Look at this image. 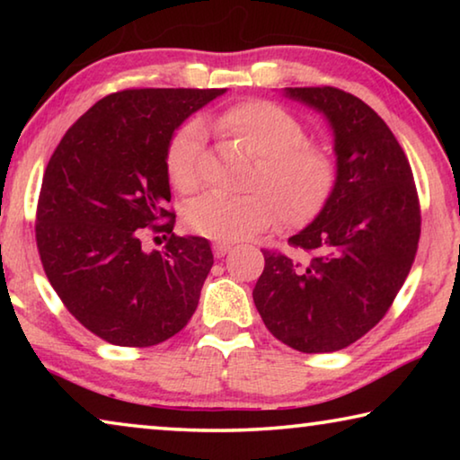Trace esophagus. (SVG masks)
<instances>
[{"label": "esophagus", "mask_w": 460, "mask_h": 460, "mask_svg": "<svg viewBox=\"0 0 460 460\" xmlns=\"http://www.w3.org/2000/svg\"><path fill=\"white\" fill-rule=\"evenodd\" d=\"M231 243H213V253L215 258H225L231 252Z\"/></svg>", "instance_id": "esophagus-1"}]
</instances>
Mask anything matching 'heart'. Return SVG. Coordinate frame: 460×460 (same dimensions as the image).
Returning <instances> with one entry per match:
<instances>
[{"mask_svg":"<svg viewBox=\"0 0 460 460\" xmlns=\"http://www.w3.org/2000/svg\"><path fill=\"white\" fill-rule=\"evenodd\" d=\"M223 142L255 155L241 197L207 194L186 211V223L215 241L249 239L282 219L300 227L321 215L337 184V162L329 147L306 139V128L271 101L247 99L205 119ZM205 131L190 121L176 131L166 152L170 184L181 194L197 192L205 174Z\"/></svg>","mask_w":460,"mask_h":460,"instance_id":"b5f03b06","label":"heart"}]
</instances>
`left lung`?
Returning <instances> with one entry per match:
<instances>
[{
  "label": "left lung",
  "mask_w": 460,
  "mask_h": 460,
  "mask_svg": "<svg viewBox=\"0 0 460 460\" xmlns=\"http://www.w3.org/2000/svg\"><path fill=\"white\" fill-rule=\"evenodd\" d=\"M286 95L329 119L337 184L321 215L288 239L300 260L261 249L266 268L253 302L284 345L332 353L394 305L416 258L422 215L406 154L367 103L334 87H288Z\"/></svg>",
  "instance_id": "left-lung-1"
}]
</instances>
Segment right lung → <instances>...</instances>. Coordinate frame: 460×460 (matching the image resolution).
Wrapping results in <instances>:
<instances>
[{"mask_svg": "<svg viewBox=\"0 0 460 460\" xmlns=\"http://www.w3.org/2000/svg\"><path fill=\"white\" fill-rule=\"evenodd\" d=\"M223 93H111L50 155L36 207L42 268L68 313L111 345L164 342L199 306L213 252L205 237L172 231L166 152L174 129ZM152 232L169 235L162 252L141 247Z\"/></svg>", "mask_w": 460, "mask_h": 460, "instance_id": "1", "label": "right lung"}]
</instances>
